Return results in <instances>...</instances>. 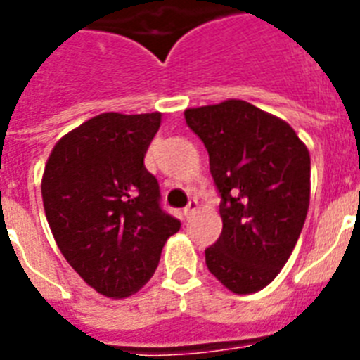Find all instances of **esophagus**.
<instances>
[{
  "instance_id": "obj_1",
  "label": "esophagus",
  "mask_w": 360,
  "mask_h": 360,
  "mask_svg": "<svg viewBox=\"0 0 360 360\" xmlns=\"http://www.w3.org/2000/svg\"><path fill=\"white\" fill-rule=\"evenodd\" d=\"M195 210H198V201H195V199H190L188 205H186V207L183 208V216H185L186 219H188V217L192 216V214H194Z\"/></svg>"
}]
</instances>
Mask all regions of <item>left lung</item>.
Here are the masks:
<instances>
[{
	"mask_svg": "<svg viewBox=\"0 0 360 360\" xmlns=\"http://www.w3.org/2000/svg\"><path fill=\"white\" fill-rule=\"evenodd\" d=\"M203 141L221 203V236L205 250L208 271L236 295L273 282L297 245L311 192L306 144L285 120L245 101L185 111Z\"/></svg>",
	"mask_w": 360,
	"mask_h": 360,
	"instance_id": "8db88e82",
	"label": "left lung"
}]
</instances>
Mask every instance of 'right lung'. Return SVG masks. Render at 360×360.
<instances>
[{
    "instance_id": "1",
    "label": "right lung",
    "mask_w": 360,
    "mask_h": 360,
    "mask_svg": "<svg viewBox=\"0 0 360 360\" xmlns=\"http://www.w3.org/2000/svg\"><path fill=\"white\" fill-rule=\"evenodd\" d=\"M161 113H102L54 144L41 199L68 264L108 298H126L153 276L181 221L159 205L144 155Z\"/></svg>"
}]
</instances>
